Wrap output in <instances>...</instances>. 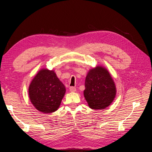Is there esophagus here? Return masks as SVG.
Here are the masks:
<instances>
[{"label": "esophagus", "instance_id": "esophagus-1", "mask_svg": "<svg viewBox=\"0 0 152 152\" xmlns=\"http://www.w3.org/2000/svg\"><path fill=\"white\" fill-rule=\"evenodd\" d=\"M69 91L71 92H76V88L75 87H73V86H71L69 87Z\"/></svg>", "mask_w": 152, "mask_h": 152}]
</instances>
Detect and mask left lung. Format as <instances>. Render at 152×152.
<instances>
[{"instance_id": "1", "label": "left lung", "mask_w": 152, "mask_h": 152, "mask_svg": "<svg viewBox=\"0 0 152 152\" xmlns=\"http://www.w3.org/2000/svg\"><path fill=\"white\" fill-rule=\"evenodd\" d=\"M116 94L115 82L107 68L97 66L88 71L86 77L84 96L91 108H106L113 102Z\"/></svg>"}]
</instances>
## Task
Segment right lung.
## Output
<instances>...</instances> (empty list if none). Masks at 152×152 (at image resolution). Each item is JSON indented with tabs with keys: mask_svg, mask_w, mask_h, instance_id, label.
<instances>
[{
	"mask_svg": "<svg viewBox=\"0 0 152 152\" xmlns=\"http://www.w3.org/2000/svg\"><path fill=\"white\" fill-rule=\"evenodd\" d=\"M66 92L64 84L53 70L40 69L31 81L29 97L33 106L44 113H51L59 108Z\"/></svg>",
	"mask_w": 152,
	"mask_h": 152,
	"instance_id": "add662e5",
	"label": "right lung"
}]
</instances>
